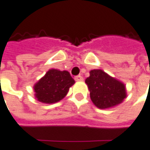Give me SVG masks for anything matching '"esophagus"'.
I'll use <instances>...</instances> for the list:
<instances>
[{"label": "esophagus", "instance_id": "34e87169", "mask_svg": "<svg viewBox=\"0 0 150 150\" xmlns=\"http://www.w3.org/2000/svg\"><path fill=\"white\" fill-rule=\"evenodd\" d=\"M74 80H76V82H83V77L82 76H77L74 77Z\"/></svg>", "mask_w": 150, "mask_h": 150}]
</instances>
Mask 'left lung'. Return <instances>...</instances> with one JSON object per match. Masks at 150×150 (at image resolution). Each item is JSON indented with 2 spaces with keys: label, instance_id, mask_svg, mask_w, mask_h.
<instances>
[{
  "label": "left lung",
  "instance_id": "1",
  "mask_svg": "<svg viewBox=\"0 0 150 150\" xmlns=\"http://www.w3.org/2000/svg\"><path fill=\"white\" fill-rule=\"evenodd\" d=\"M85 83L92 103L99 109L117 106L127 98L126 85L101 69L91 70Z\"/></svg>",
  "mask_w": 150,
  "mask_h": 150
}]
</instances>
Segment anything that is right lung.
I'll return each instance as SVG.
<instances>
[{"label": "right lung", "mask_w": 150, "mask_h": 150, "mask_svg": "<svg viewBox=\"0 0 150 150\" xmlns=\"http://www.w3.org/2000/svg\"><path fill=\"white\" fill-rule=\"evenodd\" d=\"M74 83L68 71L51 68L34 84L35 98L44 104L57 103L67 96Z\"/></svg>", "instance_id": "obj_1"}]
</instances>
